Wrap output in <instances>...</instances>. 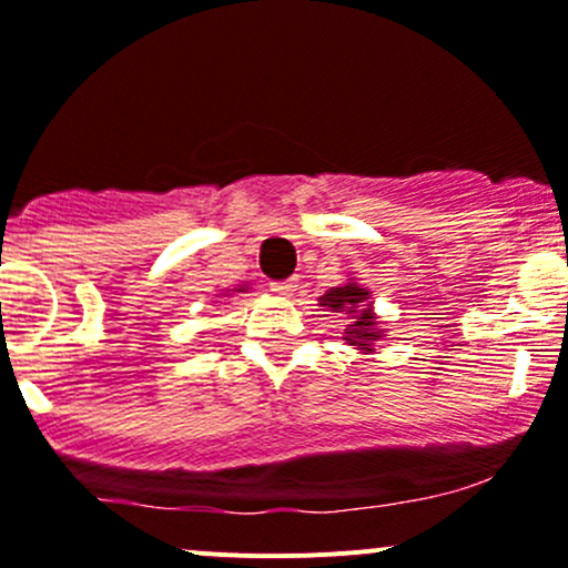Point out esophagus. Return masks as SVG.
<instances>
[{"label":"esophagus","mask_w":568,"mask_h":568,"mask_svg":"<svg viewBox=\"0 0 568 568\" xmlns=\"http://www.w3.org/2000/svg\"><path fill=\"white\" fill-rule=\"evenodd\" d=\"M272 291L277 296H294L300 291V283L296 280H283V283H272Z\"/></svg>","instance_id":"1"}]
</instances>
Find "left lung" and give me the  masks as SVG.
<instances>
[{
    "mask_svg": "<svg viewBox=\"0 0 568 568\" xmlns=\"http://www.w3.org/2000/svg\"><path fill=\"white\" fill-rule=\"evenodd\" d=\"M321 307L332 310V313H348L351 324L345 329V339L351 345H356L359 351H373L375 339L384 337V329H378V318L373 313V304H369V291L362 288L356 280L329 288L318 300Z\"/></svg>",
    "mask_w": 568,
    "mask_h": 568,
    "instance_id": "1",
    "label": "left lung"
}]
</instances>
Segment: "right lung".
Wrapping results in <instances>:
<instances>
[{
  "instance_id": "right-lung-1",
  "label": "right lung",
  "mask_w": 568,
  "mask_h": 568,
  "mask_svg": "<svg viewBox=\"0 0 568 568\" xmlns=\"http://www.w3.org/2000/svg\"><path fill=\"white\" fill-rule=\"evenodd\" d=\"M236 291H244V288H236Z\"/></svg>"
}]
</instances>
